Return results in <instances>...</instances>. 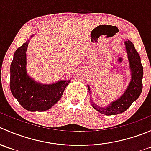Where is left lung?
<instances>
[{
    "label": "left lung",
    "mask_w": 151,
    "mask_h": 151,
    "mask_svg": "<svg viewBox=\"0 0 151 151\" xmlns=\"http://www.w3.org/2000/svg\"><path fill=\"white\" fill-rule=\"evenodd\" d=\"M124 45L131 71V81L129 82L126 91L120 98L109 103L105 107L96 104L91 98V103L93 107L100 113L106 115H118L125 112L134 101L139 98L142 91L143 67L142 66L139 55L137 52L134 44L129 39L125 41ZM88 92L91 96L89 85H88Z\"/></svg>",
    "instance_id": "obj_1"
}]
</instances>
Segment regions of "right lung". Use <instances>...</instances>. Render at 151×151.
<instances>
[{
    "mask_svg": "<svg viewBox=\"0 0 151 151\" xmlns=\"http://www.w3.org/2000/svg\"><path fill=\"white\" fill-rule=\"evenodd\" d=\"M33 36H30L14 54L10 67V89L13 96L24 109L30 112H43L60 99L71 79L59 80L52 84H42L28 75L26 51Z\"/></svg>",
    "mask_w": 151,
    "mask_h": 151,
    "instance_id": "right-lung-1",
    "label": "right lung"
}]
</instances>
